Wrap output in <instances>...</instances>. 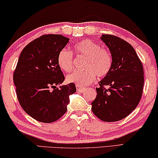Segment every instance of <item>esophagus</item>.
<instances>
[{"label": "esophagus", "mask_w": 158, "mask_h": 158, "mask_svg": "<svg viewBox=\"0 0 158 158\" xmlns=\"http://www.w3.org/2000/svg\"><path fill=\"white\" fill-rule=\"evenodd\" d=\"M76 87H77V91H78V92H81V93L84 92L85 90L86 89V88H85V87H78V86H77Z\"/></svg>", "instance_id": "obj_1"}]
</instances>
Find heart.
Listing matches in <instances>:
<instances>
[{
	"label": "heart",
	"mask_w": 158,
	"mask_h": 158,
	"mask_svg": "<svg viewBox=\"0 0 158 158\" xmlns=\"http://www.w3.org/2000/svg\"><path fill=\"white\" fill-rule=\"evenodd\" d=\"M74 53L85 57L84 71H76L68 75L67 81L78 87H85L99 77L107 76L113 66V58L110 51L102 48L99 44L90 39L79 41L73 46ZM57 64L62 71L69 73L73 69V55L71 51L64 48L59 52Z\"/></svg>",
	"instance_id": "obj_1"
}]
</instances>
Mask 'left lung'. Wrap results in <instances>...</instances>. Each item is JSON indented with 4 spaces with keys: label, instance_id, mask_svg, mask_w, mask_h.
Returning <instances> with one entry per match:
<instances>
[{
    "label": "left lung",
    "instance_id": "left-lung-1",
    "mask_svg": "<svg viewBox=\"0 0 158 158\" xmlns=\"http://www.w3.org/2000/svg\"><path fill=\"white\" fill-rule=\"evenodd\" d=\"M101 39L109 48L113 66L109 74L99 82L92 110L101 120L115 122L130 115L140 102L143 68L135 50L127 41L108 34H103Z\"/></svg>",
    "mask_w": 158,
    "mask_h": 158
}]
</instances>
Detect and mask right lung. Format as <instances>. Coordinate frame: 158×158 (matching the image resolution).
Masks as SVG:
<instances>
[{"label": "right lung", "instance_id": "obj_1", "mask_svg": "<svg viewBox=\"0 0 158 158\" xmlns=\"http://www.w3.org/2000/svg\"><path fill=\"white\" fill-rule=\"evenodd\" d=\"M69 40L59 34L43 35L28 43L18 59L13 73L18 101L39 122L59 120L66 112L69 95L76 92L74 83L56 87L65 79L56 58Z\"/></svg>", "mask_w": 158, "mask_h": 158}]
</instances>
